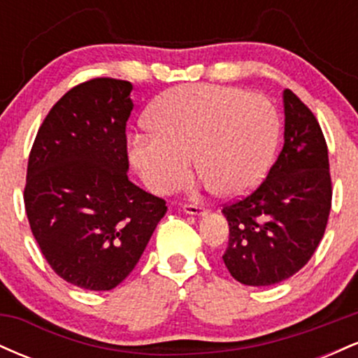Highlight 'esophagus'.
I'll return each mask as SVG.
<instances>
[{"mask_svg":"<svg viewBox=\"0 0 358 358\" xmlns=\"http://www.w3.org/2000/svg\"><path fill=\"white\" fill-rule=\"evenodd\" d=\"M183 212L188 213V215H195V217H202L207 213V208L202 207V205H192V203H185L183 205Z\"/></svg>","mask_w":358,"mask_h":358,"instance_id":"1","label":"esophagus"}]
</instances>
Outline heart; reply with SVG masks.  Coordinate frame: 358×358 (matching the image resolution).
I'll list each match as a JSON object with an SVG mask.
<instances>
[{
    "label": "heart",
    "mask_w": 358,
    "mask_h": 358,
    "mask_svg": "<svg viewBox=\"0 0 358 358\" xmlns=\"http://www.w3.org/2000/svg\"><path fill=\"white\" fill-rule=\"evenodd\" d=\"M150 133L129 143V162L145 187L166 195L195 171L224 199L264 178L279 139L276 108L262 94L192 84L166 90L146 114Z\"/></svg>",
    "instance_id": "1"
}]
</instances>
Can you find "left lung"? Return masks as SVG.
<instances>
[{
  "instance_id": "8db88e82",
  "label": "left lung",
  "mask_w": 358,
  "mask_h": 358,
  "mask_svg": "<svg viewBox=\"0 0 358 358\" xmlns=\"http://www.w3.org/2000/svg\"><path fill=\"white\" fill-rule=\"evenodd\" d=\"M285 145L268 178L245 199L225 205L229 245L224 259L245 286H271L310 261L331 207L328 148L310 109L286 89Z\"/></svg>"
}]
</instances>
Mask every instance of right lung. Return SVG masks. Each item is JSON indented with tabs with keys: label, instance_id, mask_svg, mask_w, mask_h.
<instances>
[{
	"label": "right lung",
	"instance_id": "1",
	"mask_svg": "<svg viewBox=\"0 0 358 358\" xmlns=\"http://www.w3.org/2000/svg\"><path fill=\"white\" fill-rule=\"evenodd\" d=\"M133 84L92 79L53 106L28 158L24 208L62 279L109 291L129 276L166 213L165 200L127 180Z\"/></svg>",
	"mask_w": 358,
	"mask_h": 358
}]
</instances>
